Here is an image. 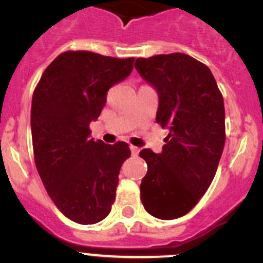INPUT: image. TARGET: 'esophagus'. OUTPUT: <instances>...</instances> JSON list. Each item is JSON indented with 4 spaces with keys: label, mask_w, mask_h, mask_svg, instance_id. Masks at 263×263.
<instances>
[{
    "label": "esophagus",
    "mask_w": 263,
    "mask_h": 263,
    "mask_svg": "<svg viewBox=\"0 0 263 263\" xmlns=\"http://www.w3.org/2000/svg\"><path fill=\"white\" fill-rule=\"evenodd\" d=\"M130 150H132V154L133 155H138L139 154V148L136 147V146H130Z\"/></svg>",
    "instance_id": "esophagus-1"
}]
</instances>
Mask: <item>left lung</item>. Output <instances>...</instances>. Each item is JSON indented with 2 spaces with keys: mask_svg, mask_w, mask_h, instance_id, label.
<instances>
[{
  "mask_svg": "<svg viewBox=\"0 0 263 263\" xmlns=\"http://www.w3.org/2000/svg\"><path fill=\"white\" fill-rule=\"evenodd\" d=\"M136 69L157 90V122L168 129L162 153L143 148L141 200L160 220L184 216L215 178L225 145L224 99L212 72L185 53L138 58Z\"/></svg>",
  "mask_w": 263,
  "mask_h": 263,
  "instance_id": "left-lung-1",
  "label": "left lung"
}]
</instances>
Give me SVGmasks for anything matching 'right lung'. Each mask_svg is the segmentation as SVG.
<instances>
[{
    "mask_svg": "<svg viewBox=\"0 0 263 263\" xmlns=\"http://www.w3.org/2000/svg\"><path fill=\"white\" fill-rule=\"evenodd\" d=\"M134 58L67 51L43 72L31 103L36 170L58 210L72 221L96 224L109 215L129 145L90 138L106 92L133 71Z\"/></svg>",
    "mask_w": 263,
    "mask_h": 263,
    "instance_id": "1",
    "label": "right lung"
}]
</instances>
